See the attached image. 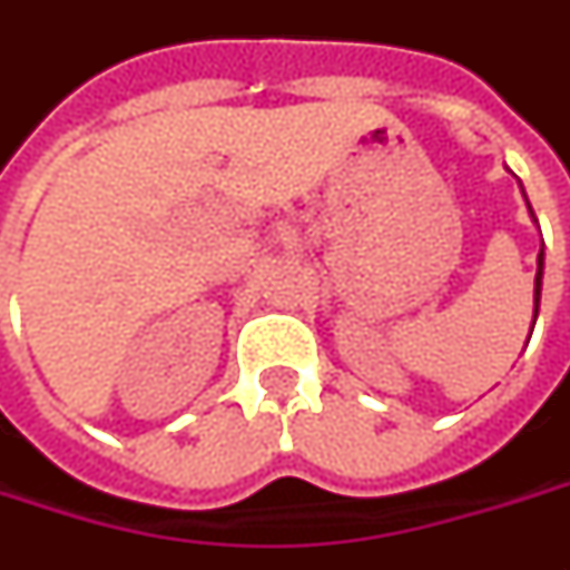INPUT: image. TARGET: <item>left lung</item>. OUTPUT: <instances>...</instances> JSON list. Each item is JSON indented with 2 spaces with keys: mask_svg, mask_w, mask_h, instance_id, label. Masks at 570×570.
I'll use <instances>...</instances> for the list:
<instances>
[{
  "mask_svg": "<svg viewBox=\"0 0 570 570\" xmlns=\"http://www.w3.org/2000/svg\"><path fill=\"white\" fill-rule=\"evenodd\" d=\"M540 288H543V250L537 254V278H533V323H537V313H540ZM528 341H531V337H528Z\"/></svg>",
  "mask_w": 570,
  "mask_h": 570,
  "instance_id": "left-lung-1",
  "label": "left lung"
}]
</instances>
